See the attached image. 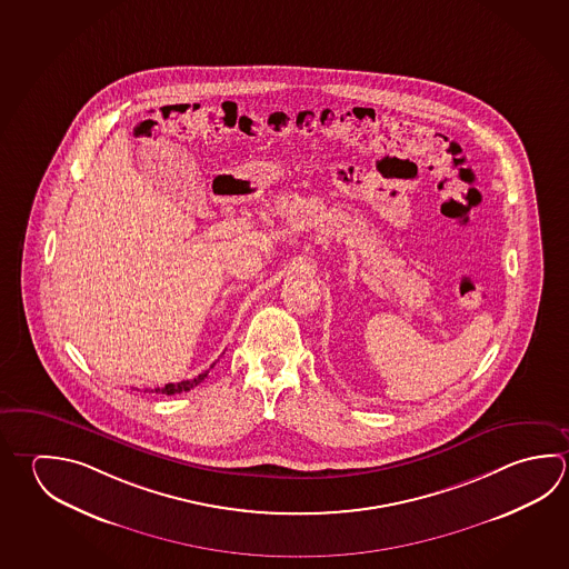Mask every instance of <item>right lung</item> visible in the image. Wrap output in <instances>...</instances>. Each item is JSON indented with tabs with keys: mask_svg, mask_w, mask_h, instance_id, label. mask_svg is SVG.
<instances>
[{
	"mask_svg": "<svg viewBox=\"0 0 569 569\" xmlns=\"http://www.w3.org/2000/svg\"><path fill=\"white\" fill-rule=\"evenodd\" d=\"M212 367H214V362L210 365V369H212ZM210 369H208V371H210ZM208 371L200 372L198 377H194V379H190V381L168 382V385H164V387H156V389H150V393H184V391H190V389H194L197 385H200V382L204 381V379H207L208 377ZM146 391H148V389H146Z\"/></svg>",
	"mask_w": 569,
	"mask_h": 569,
	"instance_id": "1",
	"label": "right lung"
}]
</instances>
